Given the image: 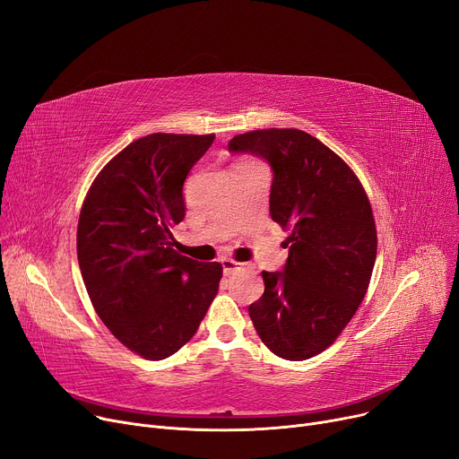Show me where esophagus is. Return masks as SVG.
Instances as JSON below:
<instances>
[{
    "label": "esophagus",
    "instance_id": "esophagus-1",
    "mask_svg": "<svg viewBox=\"0 0 459 459\" xmlns=\"http://www.w3.org/2000/svg\"><path fill=\"white\" fill-rule=\"evenodd\" d=\"M221 266H223V273H225V275H230V273H234V272H238V270H242V264L234 262L232 258H223V260H221Z\"/></svg>",
    "mask_w": 459,
    "mask_h": 459
}]
</instances>
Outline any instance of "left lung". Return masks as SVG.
<instances>
[{
    "instance_id": "obj_1",
    "label": "left lung",
    "mask_w": 459,
    "mask_h": 459,
    "mask_svg": "<svg viewBox=\"0 0 459 459\" xmlns=\"http://www.w3.org/2000/svg\"><path fill=\"white\" fill-rule=\"evenodd\" d=\"M229 151L264 158L273 171L270 215L284 230L282 272H262L249 316L275 355L303 360L350 324L372 277L377 236L367 193L341 156L296 128L239 134Z\"/></svg>"
}]
</instances>
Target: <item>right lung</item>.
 <instances>
[{
    "instance_id": "1",
    "label": "right lung",
    "mask_w": 459,
    "mask_h": 459,
    "mask_svg": "<svg viewBox=\"0 0 459 459\" xmlns=\"http://www.w3.org/2000/svg\"><path fill=\"white\" fill-rule=\"evenodd\" d=\"M215 135L151 134L94 178L78 221V262L96 315L134 353H177L204 318L223 266L182 256L171 229L182 187Z\"/></svg>"
}]
</instances>
